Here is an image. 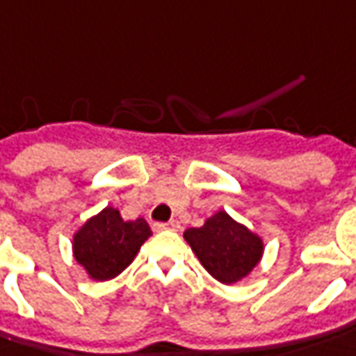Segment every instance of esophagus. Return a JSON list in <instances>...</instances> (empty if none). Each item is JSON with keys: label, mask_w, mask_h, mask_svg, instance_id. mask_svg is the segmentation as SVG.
Listing matches in <instances>:
<instances>
[{"label": "esophagus", "mask_w": 356, "mask_h": 356, "mask_svg": "<svg viewBox=\"0 0 356 356\" xmlns=\"http://www.w3.org/2000/svg\"><path fill=\"white\" fill-rule=\"evenodd\" d=\"M181 228V224H179L177 220H171L168 224H156V229H171V232H177Z\"/></svg>", "instance_id": "esophagus-1"}]
</instances>
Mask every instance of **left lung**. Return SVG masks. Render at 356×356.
Here are the masks:
<instances>
[{"label":"left lung","instance_id":"left-lung-1","mask_svg":"<svg viewBox=\"0 0 356 356\" xmlns=\"http://www.w3.org/2000/svg\"><path fill=\"white\" fill-rule=\"evenodd\" d=\"M183 238L200 265L222 284H236L259 265L265 243L259 234L218 210L200 228L185 229Z\"/></svg>","mask_w":356,"mask_h":356}]
</instances>
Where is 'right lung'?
Segmentation results:
<instances>
[{
    "mask_svg": "<svg viewBox=\"0 0 356 356\" xmlns=\"http://www.w3.org/2000/svg\"><path fill=\"white\" fill-rule=\"evenodd\" d=\"M149 236L152 229L144 218L127 222L120 210L105 207L76 229L72 253L89 279L103 282L127 269Z\"/></svg>",
    "mask_w": 356,
    "mask_h": 356,
    "instance_id": "add662e5",
    "label": "right lung"
}]
</instances>
